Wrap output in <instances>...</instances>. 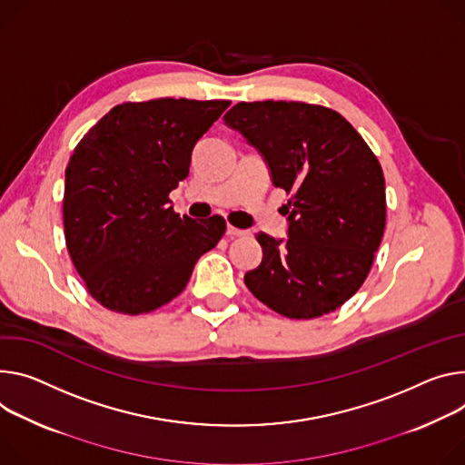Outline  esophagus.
<instances>
[{
  "instance_id": "obj_1",
  "label": "esophagus",
  "mask_w": 465,
  "mask_h": 465,
  "mask_svg": "<svg viewBox=\"0 0 465 465\" xmlns=\"http://www.w3.org/2000/svg\"><path fill=\"white\" fill-rule=\"evenodd\" d=\"M250 232L248 230H239V228H233V226H228L226 228V235L228 237H244V235H248Z\"/></svg>"
}]
</instances>
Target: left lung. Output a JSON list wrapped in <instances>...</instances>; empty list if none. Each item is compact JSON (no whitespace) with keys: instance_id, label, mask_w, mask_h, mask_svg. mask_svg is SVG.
I'll use <instances>...</instances> for the list:
<instances>
[{"instance_id":"1","label":"left lung","mask_w":465,"mask_h":465,"mask_svg":"<svg viewBox=\"0 0 465 465\" xmlns=\"http://www.w3.org/2000/svg\"><path fill=\"white\" fill-rule=\"evenodd\" d=\"M263 157L283 205L287 237L263 232L262 263L244 274L258 301L289 319L345 304L365 282L386 228L382 166L352 125L302 102H241L224 114Z\"/></svg>"}]
</instances>
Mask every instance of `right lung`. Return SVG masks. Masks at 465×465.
Masks as SVG:
<instances>
[{"mask_svg": "<svg viewBox=\"0 0 465 465\" xmlns=\"http://www.w3.org/2000/svg\"><path fill=\"white\" fill-rule=\"evenodd\" d=\"M228 100L161 98L113 107L66 166L63 219L75 271L107 310L139 315L171 302L226 230L180 217L168 200L196 143Z\"/></svg>", "mask_w": 465, "mask_h": 465, "instance_id": "obj_1", "label": "right lung"}]
</instances>
